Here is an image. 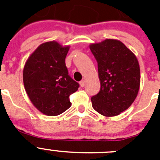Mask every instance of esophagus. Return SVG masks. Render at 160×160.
Segmentation results:
<instances>
[{"instance_id": "1", "label": "esophagus", "mask_w": 160, "mask_h": 160, "mask_svg": "<svg viewBox=\"0 0 160 160\" xmlns=\"http://www.w3.org/2000/svg\"><path fill=\"white\" fill-rule=\"evenodd\" d=\"M79 83H80V86H81L82 87H84L85 85H86V81H85V80H82Z\"/></svg>"}]
</instances>
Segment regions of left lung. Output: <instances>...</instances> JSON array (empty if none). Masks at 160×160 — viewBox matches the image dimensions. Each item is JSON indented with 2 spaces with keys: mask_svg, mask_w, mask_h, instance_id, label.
Instances as JSON below:
<instances>
[{
  "mask_svg": "<svg viewBox=\"0 0 160 160\" xmlns=\"http://www.w3.org/2000/svg\"><path fill=\"white\" fill-rule=\"evenodd\" d=\"M90 49L98 62L99 92L91 98L92 107L104 116L118 115L135 101L140 84L135 55L122 42L107 39Z\"/></svg>",
  "mask_w": 160,
  "mask_h": 160,
  "instance_id": "8db88e82",
  "label": "left lung"
}]
</instances>
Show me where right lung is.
<instances>
[{
  "instance_id": "1",
  "label": "right lung",
  "mask_w": 160,
  "mask_h": 160,
  "mask_svg": "<svg viewBox=\"0 0 160 160\" xmlns=\"http://www.w3.org/2000/svg\"><path fill=\"white\" fill-rule=\"evenodd\" d=\"M69 48L56 42L42 44L24 67V86L29 99L38 111L49 116L58 115L70 108V96L79 87L66 66Z\"/></svg>"
}]
</instances>
